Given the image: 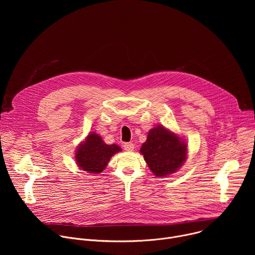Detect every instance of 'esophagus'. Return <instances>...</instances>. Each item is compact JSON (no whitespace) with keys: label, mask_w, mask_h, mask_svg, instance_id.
Returning a JSON list of instances; mask_svg holds the SVG:
<instances>
[{"label":"esophagus","mask_w":255,"mask_h":255,"mask_svg":"<svg viewBox=\"0 0 255 255\" xmlns=\"http://www.w3.org/2000/svg\"><path fill=\"white\" fill-rule=\"evenodd\" d=\"M123 147H124V149H125L126 151H133V149H134V144L131 143V142H127V143L124 144Z\"/></svg>","instance_id":"obj_1"}]
</instances>
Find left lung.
<instances>
[{"label":"left lung","instance_id":"8db88e82","mask_svg":"<svg viewBox=\"0 0 255 255\" xmlns=\"http://www.w3.org/2000/svg\"><path fill=\"white\" fill-rule=\"evenodd\" d=\"M140 152L154 175L163 177L175 172L187 159V144L162 126L148 132Z\"/></svg>","mask_w":255,"mask_h":255}]
</instances>
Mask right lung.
<instances>
[{
    "label": "right lung",
    "mask_w": 255,
    "mask_h": 255,
    "mask_svg": "<svg viewBox=\"0 0 255 255\" xmlns=\"http://www.w3.org/2000/svg\"><path fill=\"white\" fill-rule=\"evenodd\" d=\"M119 151L121 148L117 144L107 145L98 134L91 132L85 142L78 147L76 160L83 170L99 173L105 169L110 158Z\"/></svg>",
    "instance_id": "1"
}]
</instances>
